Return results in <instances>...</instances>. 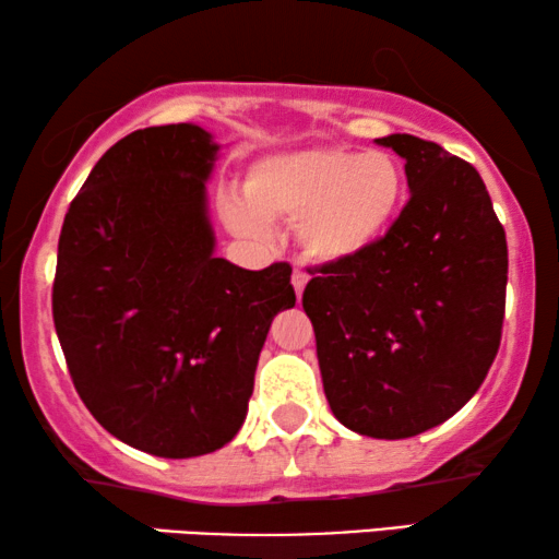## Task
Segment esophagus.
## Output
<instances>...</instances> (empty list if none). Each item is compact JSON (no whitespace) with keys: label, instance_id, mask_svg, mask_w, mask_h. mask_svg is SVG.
I'll return each mask as SVG.
<instances>
[{"label":"esophagus","instance_id":"1","mask_svg":"<svg viewBox=\"0 0 559 559\" xmlns=\"http://www.w3.org/2000/svg\"><path fill=\"white\" fill-rule=\"evenodd\" d=\"M306 281H309V276H306V271H301V269H294V276H290V283H294V290H296V296H298V298H301V294H304Z\"/></svg>","mask_w":559,"mask_h":559}]
</instances>
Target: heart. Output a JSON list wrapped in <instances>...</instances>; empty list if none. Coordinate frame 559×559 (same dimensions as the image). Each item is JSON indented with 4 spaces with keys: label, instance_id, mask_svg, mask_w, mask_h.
<instances>
[{
    "label": "heart",
    "instance_id": "b5f03b06",
    "mask_svg": "<svg viewBox=\"0 0 559 559\" xmlns=\"http://www.w3.org/2000/svg\"><path fill=\"white\" fill-rule=\"evenodd\" d=\"M246 199L227 198L223 217L240 238H269V219L298 223L306 258L342 265L365 255L395 223L405 200L400 162L382 148H298L248 169Z\"/></svg>",
    "mask_w": 559,
    "mask_h": 559
}]
</instances>
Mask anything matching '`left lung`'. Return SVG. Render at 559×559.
I'll use <instances>...</instances> for the list:
<instances>
[{"label":"left lung","instance_id":"8db88e82","mask_svg":"<svg viewBox=\"0 0 559 559\" xmlns=\"http://www.w3.org/2000/svg\"><path fill=\"white\" fill-rule=\"evenodd\" d=\"M405 159L411 200L365 255L304 288L329 407L359 436L400 440L451 418L499 352L507 235L484 179L433 141L377 139Z\"/></svg>","mask_w":559,"mask_h":559}]
</instances>
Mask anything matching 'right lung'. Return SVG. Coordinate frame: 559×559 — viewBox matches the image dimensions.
Wrapping results in <instances>:
<instances>
[{
  "label": "right lung",
  "instance_id": "add662e5",
  "mask_svg": "<svg viewBox=\"0 0 559 559\" xmlns=\"http://www.w3.org/2000/svg\"><path fill=\"white\" fill-rule=\"evenodd\" d=\"M200 126L139 129L100 156L58 242L52 321L93 418L139 451L192 459L230 443L290 265L215 258Z\"/></svg>",
  "mask_w": 559,
  "mask_h": 559
}]
</instances>
